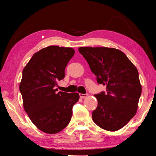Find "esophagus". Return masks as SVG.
I'll use <instances>...</instances> for the list:
<instances>
[{
	"instance_id": "obj_1",
	"label": "esophagus",
	"mask_w": 156,
	"mask_h": 156,
	"mask_svg": "<svg viewBox=\"0 0 156 156\" xmlns=\"http://www.w3.org/2000/svg\"><path fill=\"white\" fill-rule=\"evenodd\" d=\"M79 95H80V98H85V97H87V94H79Z\"/></svg>"
}]
</instances>
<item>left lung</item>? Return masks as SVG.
<instances>
[{
	"instance_id": "obj_1",
	"label": "left lung",
	"mask_w": 156,
	"mask_h": 156,
	"mask_svg": "<svg viewBox=\"0 0 156 156\" xmlns=\"http://www.w3.org/2000/svg\"><path fill=\"white\" fill-rule=\"evenodd\" d=\"M99 84L106 92L95 94L98 101L92 120L101 128L117 131L136 114L141 85L137 69L122 51L109 48H79Z\"/></svg>"
}]
</instances>
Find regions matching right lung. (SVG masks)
I'll use <instances>...</instances> for the list:
<instances>
[{
    "label": "right lung",
    "mask_w": 156,
    "mask_h": 156,
    "mask_svg": "<svg viewBox=\"0 0 156 156\" xmlns=\"http://www.w3.org/2000/svg\"><path fill=\"white\" fill-rule=\"evenodd\" d=\"M75 51L51 45L33 55L22 71L20 85L23 105L31 122L45 133H58L70 122L78 93L57 92L58 81Z\"/></svg>",
    "instance_id": "add662e5"
}]
</instances>
